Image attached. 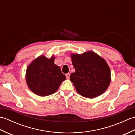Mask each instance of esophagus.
<instances>
[{
    "label": "esophagus",
    "mask_w": 135,
    "mask_h": 135,
    "mask_svg": "<svg viewBox=\"0 0 135 135\" xmlns=\"http://www.w3.org/2000/svg\"><path fill=\"white\" fill-rule=\"evenodd\" d=\"M65 76H66V78H67V79H69V78H70V74L69 73H68V74H66Z\"/></svg>",
    "instance_id": "obj_1"
}]
</instances>
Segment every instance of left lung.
<instances>
[{
	"instance_id": "8db88e82",
	"label": "left lung",
	"mask_w": 135,
	"mask_h": 135,
	"mask_svg": "<svg viewBox=\"0 0 135 135\" xmlns=\"http://www.w3.org/2000/svg\"><path fill=\"white\" fill-rule=\"evenodd\" d=\"M75 68L70 80L79 94L93 99L105 92L111 82V71L105 60L93 51L71 53Z\"/></svg>"
}]
</instances>
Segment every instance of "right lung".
I'll list each match as a JSON object with an SVG mask.
<instances>
[{"mask_svg": "<svg viewBox=\"0 0 135 135\" xmlns=\"http://www.w3.org/2000/svg\"><path fill=\"white\" fill-rule=\"evenodd\" d=\"M55 57L50 59L39 56L28 65L25 79L30 89L40 96H46L55 93L66 76L59 66L54 64Z\"/></svg>", "mask_w": 135, "mask_h": 135, "instance_id": "obj_1", "label": "right lung"}]
</instances>
